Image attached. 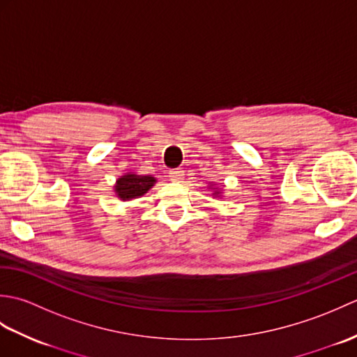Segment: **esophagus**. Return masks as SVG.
I'll use <instances>...</instances> for the list:
<instances>
[{"mask_svg":"<svg viewBox=\"0 0 357 357\" xmlns=\"http://www.w3.org/2000/svg\"><path fill=\"white\" fill-rule=\"evenodd\" d=\"M169 178H170V181H173V183H181V181H183V178H184V172L181 169L170 170Z\"/></svg>","mask_w":357,"mask_h":357,"instance_id":"34e87169","label":"esophagus"}]
</instances>
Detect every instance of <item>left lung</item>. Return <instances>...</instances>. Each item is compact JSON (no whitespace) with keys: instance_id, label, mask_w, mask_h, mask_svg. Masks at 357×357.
I'll return each instance as SVG.
<instances>
[{"instance_id":"left-lung-1","label":"left lung","mask_w":357,"mask_h":357,"mask_svg":"<svg viewBox=\"0 0 357 357\" xmlns=\"http://www.w3.org/2000/svg\"><path fill=\"white\" fill-rule=\"evenodd\" d=\"M208 188H211V190H213V192H211V196H213V198H222V188H219L218 184L210 183Z\"/></svg>"}]
</instances>
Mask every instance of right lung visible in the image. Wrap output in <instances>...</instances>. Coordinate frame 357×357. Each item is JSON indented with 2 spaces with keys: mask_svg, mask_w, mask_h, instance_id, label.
<instances>
[{
  "mask_svg": "<svg viewBox=\"0 0 357 357\" xmlns=\"http://www.w3.org/2000/svg\"><path fill=\"white\" fill-rule=\"evenodd\" d=\"M155 184L156 178L151 174H136L128 172L116 179L113 192L121 201H132L146 195Z\"/></svg>",
  "mask_w": 357,
  "mask_h": 357,
  "instance_id": "add662e5",
  "label": "right lung"
}]
</instances>
